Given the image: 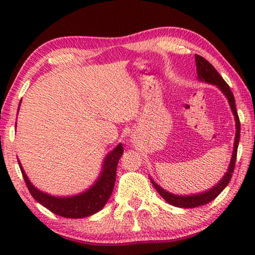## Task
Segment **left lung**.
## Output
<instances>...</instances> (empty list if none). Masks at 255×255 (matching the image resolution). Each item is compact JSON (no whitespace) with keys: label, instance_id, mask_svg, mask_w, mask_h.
<instances>
[{"label":"left lung","instance_id":"1","mask_svg":"<svg viewBox=\"0 0 255 255\" xmlns=\"http://www.w3.org/2000/svg\"><path fill=\"white\" fill-rule=\"evenodd\" d=\"M195 60H196L197 79L202 82H207V83H210V85L216 86L223 94H224L226 99H228V102L230 104V108H231V111L233 116H235V121H236V137H235V142H233V152L231 156V161H230L228 170H226L225 175L219 180V182L217 184H215V186L210 188V189L202 191V193L193 194V195H176L163 189V188L160 187L158 183L154 182V180L151 177L152 184L154 186L156 191L161 195V197L167 202V203H169L170 205H174V207L186 208V209L196 208V207H200V205L207 204L212 200H215V198L225 189L226 186H228L230 182V180H231L233 169H235L237 151H238L239 138H240V122H239V117L236 109V101L229 85L224 81V79L219 75V73L216 71L214 66H212L208 60H205L203 57L195 54Z\"/></svg>","mask_w":255,"mask_h":255}]
</instances>
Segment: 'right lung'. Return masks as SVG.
Here are the masks:
<instances>
[{"mask_svg": "<svg viewBox=\"0 0 255 255\" xmlns=\"http://www.w3.org/2000/svg\"><path fill=\"white\" fill-rule=\"evenodd\" d=\"M123 152V145L118 144L104 158L102 170H101L95 182L88 189L80 194L72 195V196H53V195L39 190L31 183L29 177L24 172L22 165H20L19 160L18 165L27 189L38 203H40L53 214L61 216V217L85 218L99 212L110 198L114 190L115 181H116L117 165Z\"/></svg>", "mask_w": 255, "mask_h": 255, "instance_id": "obj_1", "label": "right lung"}]
</instances>
